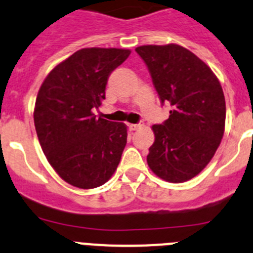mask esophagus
Masks as SVG:
<instances>
[{"instance_id":"esophagus-1","label":"esophagus","mask_w":253,"mask_h":253,"mask_svg":"<svg viewBox=\"0 0 253 253\" xmlns=\"http://www.w3.org/2000/svg\"><path fill=\"white\" fill-rule=\"evenodd\" d=\"M129 129H131V131H136V129H138V128H141V127H142V125L141 124H133V125H129Z\"/></svg>"}]
</instances>
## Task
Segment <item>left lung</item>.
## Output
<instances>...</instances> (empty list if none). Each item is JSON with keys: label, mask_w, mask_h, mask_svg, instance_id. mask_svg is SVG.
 Listing matches in <instances>:
<instances>
[{"label": "left lung", "mask_w": 253, "mask_h": 253, "mask_svg": "<svg viewBox=\"0 0 253 253\" xmlns=\"http://www.w3.org/2000/svg\"><path fill=\"white\" fill-rule=\"evenodd\" d=\"M151 76L169 118L154 125L155 141L147 164L159 177L183 183L211 160L224 133L226 101L211 68L180 45L136 47Z\"/></svg>", "instance_id": "1"}]
</instances>
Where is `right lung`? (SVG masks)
Returning a JSON list of instances; mask_svg holds the SVG:
<instances>
[{
	"instance_id": "obj_1",
	"label": "right lung",
	"mask_w": 253,
	"mask_h": 253,
	"mask_svg": "<svg viewBox=\"0 0 253 253\" xmlns=\"http://www.w3.org/2000/svg\"><path fill=\"white\" fill-rule=\"evenodd\" d=\"M131 51L87 47L56 65L38 93L34 111L39 142L50 165L70 185L93 189L117 169L127 127L97 118L111 73Z\"/></svg>"
}]
</instances>
